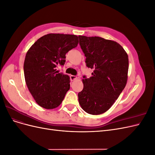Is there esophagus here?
<instances>
[{
    "mask_svg": "<svg viewBox=\"0 0 155 155\" xmlns=\"http://www.w3.org/2000/svg\"><path fill=\"white\" fill-rule=\"evenodd\" d=\"M70 80H71V81H74L75 79H77V76L71 75V76H70Z\"/></svg>",
    "mask_w": 155,
    "mask_h": 155,
    "instance_id": "34e87169",
    "label": "esophagus"
}]
</instances>
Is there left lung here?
Listing matches in <instances>:
<instances>
[{
	"mask_svg": "<svg viewBox=\"0 0 155 155\" xmlns=\"http://www.w3.org/2000/svg\"><path fill=\"white\" fill-rule=\"evenodd\" d=\"M92 76H83L79 104L87 113L98 115L109 110L124 89L129 69L127 54L116 42L100 37L79 35Z\"/></svg>",
	"mask_w": 155,
	"mask_h": 155,
	"instance_id": "left-lung-1",
	"label": "left lung"
}]
</instances>
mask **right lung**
I'll return each mask as SVG.
<instances>
[{
    "mask_svg": "<svg viewBox=\"0 0 155 155\" xmlns=\"http://www.w3.org/2000/svg\"><path fill=\"white\" fill-rule=\"evenodd\" d=\"M78 43L77 35L49 34L28 50L24 63L25 81L39 106L53 109L62 103L70 89V78L59 73L56 67L64 65L65 55Z\"/></svg>",
    "mask_w": 155,
    "mask_h": 155,
    "instance_id": "1",
    "label": "right lung"
}]
</instances>
